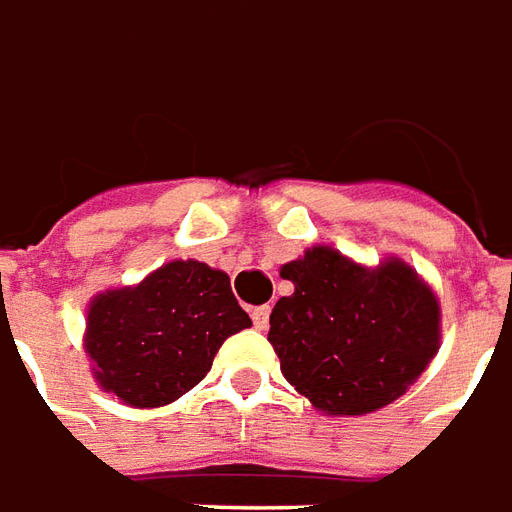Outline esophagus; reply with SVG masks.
<instances>
[{"instance_id":"esophagus-1","label":"esophagus","mask_w":512,"mask_h":512,"mask_svg":"<svg viewBox=\"0 0 512 512\" xmlns=\"http://www.w3.org/2000/svg\"><path fill=\"white\" fill-rule=\"evenodd\" d=\"M250 320H253V328H259V331H267V325H270V306H256L250 311Z\"/></svg>"}]
</instances>
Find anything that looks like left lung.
Listing matches in <instances>:
<instances>
[{
    "label": "left lung",
    "mask_w": 512,
    "mask_h": 512,
    "mask_svg": "<svg viewBox=\"0 0 512 512\" xmlns=\"http://www.w3.org/2000/svg\"><path fill=\"white\" fill-rule=\"evenodd\" d=\"M295 292L270 314L284 378L314 408L339 416L394 402L438 350V303L408 264L378 270L311 248L281 267Z\"/></svg>",
    "instance_id": "obj_1"
}]
</instances>
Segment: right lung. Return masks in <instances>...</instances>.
Wrapping results in <instances>:
<instances>
[{"instance_id": "obj_1", "label": "right lung", "mask_w": 512, "mask_h": 512, "mask_svg": "<svg viewBox=\"0 0 512 512\" xmlns=\"http://www.w3.org/2000/svg\"><path fill=\"white\" fill-rule=\"evenodd\" d=\"M242 328L250 317L228 275L190 259L96 297L85 347L104 389L134 408H159L198 386L220 344Z\"/></svg>"}]
</instances>
